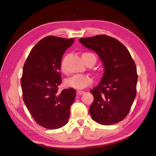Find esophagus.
<instances>
[{"label":"esophagus","mask_w":156,"mask_h":156,"mask_svg":"<svg viewBox=\"0 0 156 156\" xmlns=\"http://www.w3.org/2000/svg\"><path fill=\"white\" fill-rule=\"evenodd\" d=\"M83 93H84L83 91H80V90H78V91H76V94L78 95H81L83 94Z\"/></svg>","instance_id":"1"}]
</instances>
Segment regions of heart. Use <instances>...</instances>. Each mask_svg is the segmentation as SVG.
<instances>
[{
    "label": "heart",
    "mask_w": 156,
    "mask_h": 156,
    "mask_svg": "<svg viewBox=\"0 0 156 156\" xmlns=\"http://www.w3.org/2000/svg\"><path fill=\"white\" fill-rule=\"evenodd\" d=\"M87 55H92L95 57V55L92 54L91 53L88 52L82 53V56ZM61 70L63 71V72H65V63L63 60L61 62ZM93 79L90 76H89L76 74L68 79H66L65 83L66 87L75 88L77 89V90H82V89H83L91 85Z\"/></svg>",
    "instance_id": "1"
}]
</instances>
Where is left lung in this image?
I'll list each match as a JSON object with an SVG mask.
<instances>
[{"mask_svg":"<svg viewBox=\"0 0 156 156\" xmlns=\"http://www.w3.org/2000/svg\"><path fill=\"white\" fill-rule=\"evenodd\" d=\"M79 41L95 51L105 66L99 86L90 91L94 97L90 108L93 119L105 126L122 121L136 95L138 75L129 51L117 39L106 34L82 38Z\"/></svg>","mask_w":156,"mask_h":156,"instance_id":"obj_1","label":"left lung"}]
</instances>
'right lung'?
Listing matches in <instances>:
<instances>
[{
    "instance_id": "right-lung-1",
    "label": "right lung",
    "mask_w": 156,
    "mask_h": 156,
    "mask_svg": "<svg viewBox=\"0 0 156 156\" xmlns=\"http://www.w3.org/2000/svg\"><path fill=\"white\" fill-rule=\"evenodd\" d=\"M74 41L48 36L34 46L25 62L21 78L23 99L34 121L44 128L59 129L69 121L76 90L59 92L58 88L62 57Z\"/></svg>"
}]
</instances>
